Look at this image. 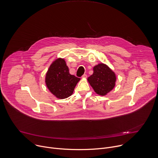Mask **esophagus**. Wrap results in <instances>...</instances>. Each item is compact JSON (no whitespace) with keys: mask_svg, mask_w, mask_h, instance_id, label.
I'll return each instance as SVG.
<instances>
[{"mask_svg":"<svg viewBox=\"0 0 158 158\" xmlns=\"http://www.w3.org/2000/svg\"><path fill=\"white\" fill-rule=\"evenodd\" d=\"M87 76L86 74H84V75L82 76V78H87Z\"/></svg>","mask_w":158,"mask_h":158,"instance_id":"1","label":"esophagus"}]
</instances>
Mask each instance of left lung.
Returning a JSON list of instances; mask_svg holds the SVG:
<instances>
[{"label": "left lung", "instance_id": "obj_1", "mask_svg": "<svg viewBox=\"0 0 158 158\" xmlns=\"http://www.w3.org/2000/svg\"><path fill=\"white\" fill-rule=\"evenodd\" d=\"M93 69V74L87 79L97 94L106 95L115 87V73L104 64H98Z\"/></svg>", "mask_w": 158, "mask_h": 158}]
</instances>
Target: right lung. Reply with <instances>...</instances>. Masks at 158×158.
Segmentation results:
<instances>
[{"mask_svg": "<svg viewBox=\"0 0 158 158\" xmlns=\"http://www.w3.org/2000/svg\"><path fill=\"white\" fill-rule=\"evenodd\" d=\"M80 78L69 74V68L63 59L59 58L50 66L46 76V84L59 98H65L72 95Z\"/></svg>", "mask_w": 158, "mask_h": 158, "instance_id": "add662e5", "label": "right lung"}]
</instances>
